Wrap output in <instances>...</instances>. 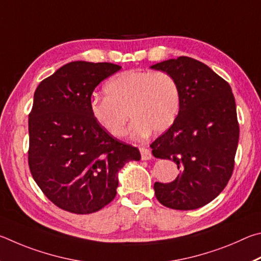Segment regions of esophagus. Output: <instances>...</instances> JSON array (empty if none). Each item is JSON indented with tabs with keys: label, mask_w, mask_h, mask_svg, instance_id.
<instances>
[{
	"label": "esophagus",
	"mask_w": 261,
	"mask_h": 261,
	"mask_svg": "<svg viewBox=\"0 0 261 261\" xmlns=\"http://www.w3.org/2000/svg\"><path fill=\"white\" fill-rule=\"evenodd\" d=\"M141 151V157H142L143 161H149V159L152 158V153L148 148H140Z\"/></svg>",
	"instance_id": "esophagus-1"
}]
</instances>
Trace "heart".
Listing matches in <instances>:
<instances>
[{"label":"heart","mask_w":261,"mask_h":261,"mask_svg":"<svg viewBox=\"0 0 261 261\" xmlns=\"http://www.w3.org/2000/svg\"><path fill=\"white\" fill-rule=\"evenodd\" d=\"M105 96H94L89 109L95 121L114 139L126 134L128 113L133 119L130 134L143 140L151 133L171 128L179 116L181 90L166 71H126L104 86Z\"/></svg>","instance_id":"obj_1"}]
</instances>
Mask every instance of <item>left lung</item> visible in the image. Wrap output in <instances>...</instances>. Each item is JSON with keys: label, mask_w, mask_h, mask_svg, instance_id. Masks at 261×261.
Segmentation results:
<instances>
[{"label": "left lung", "mask_w": 261, "mask_h": 261, "mask_svg": "<svg viewBox=\"0 0 261 261\" xmlns=\"http://www.w3.org/2000/svg\"><path fill=\"white\" fill-rule=\"evenodd\" d=\"M154 70L175 77L181 90L179 116L150 144L159 159H172L180 174L170 184L156 182L164 206L195 210L217 197L230 180L239 145L235 97L228 82L204 63L181 56L158 63Z\"/></svg>", "instance_id": "obj_1"}]
</instances>
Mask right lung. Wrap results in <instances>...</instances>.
<instances>
[{"label": "right lung", "instance_id": "right-lung-1", "mask_svg": "<svg viewBox=\"0 0 261 261\" xmlns=\"http://www.w3.org/2000/svg\"><path fill=\"white\" fill-rule=\"evenodd\" d=\"M121 66L71 62L40 82L29 114V166L36 185L64 211H99L117 195L118 171L138 148L112 138L91 116L94 89Z\"/></svg>", "mask_w": 261, "mask_h": 261}]
</instances>
